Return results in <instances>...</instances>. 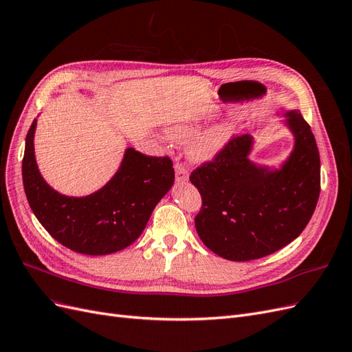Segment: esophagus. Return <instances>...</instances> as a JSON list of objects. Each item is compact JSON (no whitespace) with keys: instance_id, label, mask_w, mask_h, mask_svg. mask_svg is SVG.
<instances>
[{"instance_id":"1","label":"esophagus","mask_w":352,"mask_h":352,"mask_svg":"<svg viewBox=\"0 0 352 352\" xmlns=\"http://www.w3.org/2000/svg\"><path fill=\"white\" fill-rule=\"evenodd\" d=\"M175 172H176V182H186V180L189 179L188 170L185 168L184 164L176 163L175 164Z\"/></svg>"}]
</instances>
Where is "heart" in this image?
Segmentation results:
<instances>
[{
    "instance_id": "1",
    "label": "heart",
    "mask_w": 352,
    "mask_h": 352,
    "mask_svg": "<svg viewBox=\"0 0 352 352\" xmlns=\"http://www.w3.org/2000/svg\"><path fill=\"white\" fill-rule=\"evenodd\" d=\"M199 129V120H182L170 124L167 135L175 141H186L194 136ZM230 138V129L228 126H217L206 133L199 135L189 145V155L195 162H207L216 157L225 146Z\"/></svg>"
}]
</instances>
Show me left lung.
Returning a JSON list of instances; mask_svg holds the SVG:
<instances>
[{"instance_id": "obj_1", "label": "left lung", "mask_w": 352, "mask_h": 352, "mask_svg": "<svg viewBox=\"0 0 352 352\" xmlns=\"http://www.w3.org/2000/svg\"><path fill=\"white\" fill-rule=\"evenodd\" d=\"M285 116L295 145L280 168L252 163L254 138L241 135L189 176L202 198L198 236L223 258L250 261L279 251L301 235L316 210L320 155L314 135L298 110Z\"/></svg>"}]
</instances>
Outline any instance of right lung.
<instances>
[{
  "mask_svg": "<svg viewBox=\"0 0 352 352\" xmlns=\"http://www.w3.org/2000/svg\"><path fill=\"white\" fill-rule=\"evenodd\" d=\"M35 129L36 119L26 135L23 186L32 211L50 235L87 255L113 254L140 238L158 201L175 182L172 160L127 148L109 184L87 197H67L52 189L39 173Z\"/></svg>",
  "mask_w": 352,
  "mask_h": 352,
  "instance_id": "add662e5",
  "label": "right lung"
}]
</instances>
